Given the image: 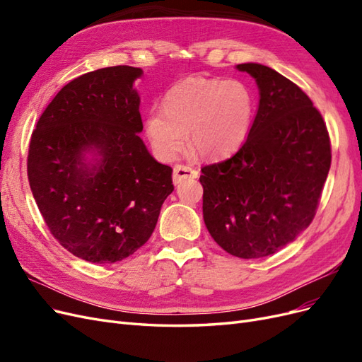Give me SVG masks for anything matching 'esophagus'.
Here are the masks:
<instances>
[{
	"label": "esophagus",
	"mask_w": 362,
	"mask_h": 362,
	"mask_svg": "<svg viewBox=\"0 0 362 362\" xmlns=\"http://www.w3.org/2000/svg\"><path fill=\"white\" fill-rule=\"evenodd\" d=\"M199 172L193 169L192 166H185V164H177V166L173 168V175H172V180L173 184H180L181 181L187 180V178H198Z\"/></svg>",
	"instance_id": "obj_1"
}]
</instances>
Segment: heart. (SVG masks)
I'll return each mask as SVG.
<instances>
[{
  "label": "heart",
  "instance_id": "obj_1",
  "mask_svg": "<svg viewBox=\"0 0 362 362\" xmlns=\"http://www.w3.org/2000/svg\"><path fill=\"white\" fill-rule=\"evenodd\" d=\"M255 110L250 87L240 80L189 76L166 93L161 108H151L146 134L157 156L170 160L189 144L204 158H221L247 137Z\"/></svg>",
  "mask_w": 362,
  "mask_h": 362
}]
</instances>
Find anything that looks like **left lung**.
<instances>
[{
	"label": "left lung",
	"mask_w": 362,
	"mask_h": 362,
	"mask_svg": "<svg viewBox=\"0 0 362 362\" xmlns=\"http://www.w3.org/2000/svg\"><path fill=\"white\" fill-rule=\"evenodd\" d=\"M259 89L247 139L233 157L201 169L204 222L238 258L275 254L308 228L331 168L320 112L299 86L264 64L243 63Z\"/></svg>",
	"instance_id": "left-lung-1"
}]
</instances>
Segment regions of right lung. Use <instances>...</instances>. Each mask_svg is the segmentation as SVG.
<instances>
[{
	"label": "right lung",
	"mask_w": 362,
	"mask_h": 362,
	"mask_svg": "<svg viewBox=\"0 0 362 362\" xmlns=\"http://www.w3.org/2000/svg\"><path fill=\"white\" fill-rule=\"evenodd\" d=\"M141 74L112 66L78 76L31 134L27 172L39 211L52 237L84 261L108 264L133 255L173 192L172 168L139 137L144 124L133 84Z\"/></svg>",
	"instance_id": "1"
}]
</instances>
